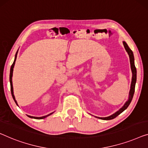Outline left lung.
<instances>
[{
	"label": "left lung",
	"mask_w": 148,
	"mask_h": 148,
	"mask_svg": "<svg viewBox=\"0 0 148 148\" xmlns=\"http://www.w3.org/2000/svg\"><path fill=\"white\" fill-rule=\"evenodd\" d=\"M124 47H125L126 51H127L128 55H129L130 57V65H131V69L132 71V84H131V89H130V96H129V99L127 101V102L125 103V105L122 107V108L117 111L116 113H115L114 114L110 115V116L107 117H99L101 119H104V120H110V119H113L116 117L117 115H119L121 113L123 112V111L126 110L127 108V107L130 106V103H131L132 100L133 99V97H134V94L135 92V86H136V78H137V71H136V66H135L134 64V54H133V52L131 49H130L129 47L127 45V43L125 41L123 42Z\"/></svg>",
	"instance_id": "obj_1"
}]
</instances>
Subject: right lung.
Instances as JSON below:
<instances>
[{
	"mask_svg": "<svg viewBox=\"0 0 148 148\" xmlns=\"http://www.w3.org/2000/svg\"><path fill=\"white\" fill-rule=\"evenodd\" d=\"M17 53H18V51H17V52L16 53V55H15V59H14V61L13 62V63H12V65H11V67H10V91H11V94H12V98H13V99L14 101V102L16 103V104L17 105V103L15 100V98H14V94H13V87H12V72H13V68H14V63H15V61H16V55H17ZM53 113H50V114H49L47 115H46V116H43V117H32V116H30V115H28V117H31V118H35V119H44L47 117L49 115H50L52 114Z\"/></svg>",
	"mask_w": 148,
	"mask_h": 148,
	"instance_id": "add662e5",
	"label": "right lung"
}]
</instances>
